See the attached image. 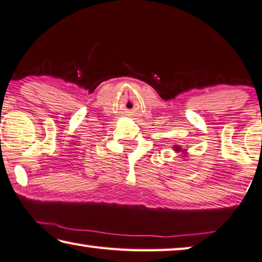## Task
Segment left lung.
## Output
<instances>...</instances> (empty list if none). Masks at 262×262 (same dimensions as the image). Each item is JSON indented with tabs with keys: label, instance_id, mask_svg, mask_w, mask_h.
Masks as SVG:
<instances>
[{
	"label": "left lung",
	"instance_id": "obj_1",
	"mask_svg": "<svg viewBox=\"0 0 262 262\" xmlns=\"http://www.w3.org/2000/svg\"><path fill=\"white\" fill-rule=\"evenodd\" d=\"M174 149H175V151H177V152H181V147H179V146H175Z\"/></svg>",
	"mask_w": 262,
	"mask_h": 262
}]
</instances>
